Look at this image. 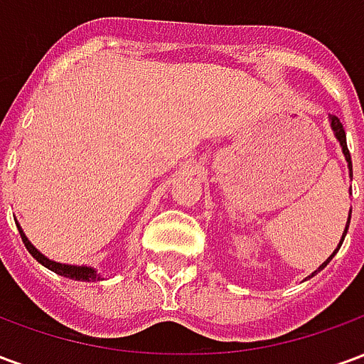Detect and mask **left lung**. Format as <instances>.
<instances>
[{
	"instance_id": "obj_1",
	"label": "left lung",
	"mask_w": 364,
	"mask_h": 364,
	"mask_svg": "<svg viewBox=\"0 0 364 364\" xmlns=\"http://www.w3.org/2000/svg\"><path fill=\"white\" fill-rule=\"evenodd\" d=\"M329 124H331V130H333V136H336V138H337V142H339V146H341V151H343V156H345V161H347V167H349V177H353L351 154H349V150H347V138H345V130H343V124H341V122H339V119H337V117H333V114H329ZM349 193H351V189H349ZM349 222H351V208H349V218H347V224H345L343 236H341V242H339V244H337L336 252L331 253V255H329L328 259L323 261V263H321L320 267L316 269V271H314L312 274H308V277H306V279H312L314 274H318V273H320L321 269L326 267V265H328L329 261H331V259H333V257H336V253L339 252V247H341V244H343L345 236H347V230H349ZM306 279H304V281H306Z\"/></svg>"
}]
</instances>
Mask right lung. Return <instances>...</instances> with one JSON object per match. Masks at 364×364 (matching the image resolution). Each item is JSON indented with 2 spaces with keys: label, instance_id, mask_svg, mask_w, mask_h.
I'll return each instance as SVG.
<instances>
[{
  "label": "right lung",
  "instance_id": "add662e5",
  "mask_svg": "<svg viewBox=\"0 0 364 364\" xmlns=\"http://www.w3.org/2000/svg\"><path fill=\"white\" fill-rule=\"evenodd\" d=\"M17 228H19V234L23 237V244L28 250V253L35 257L41 265H44L46 269H50L56 274H62V277H66V279H74V281H82V282H95L101 281L103 277L101 273H97L95 267H87V265H68V263H58V261H52L48 259L44 253H41L36 250L35 245L31 244V240L25 236V232L21 228V224H17Z\"/></svg>",
  "mask_w": 364,
  "mask_h": 364
}]
</instances>
